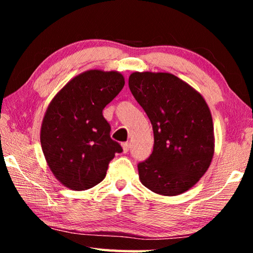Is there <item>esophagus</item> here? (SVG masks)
<instances>
[{"mask_svg": "<svg viewBox=\"0 0 253 253\" xmlns=\"http://www.w3.org/2000/svg\"><path fill=\"white\" fill-rule=\"evenodd\" d=\"M122 147H123V152L124 153H127L128 151H129L130 145H129V143H123L122 144Z\"/></svg>", "mask_w": 253, "mask_h": 253, "instance_id": "esophagus-1", "label": "esophagus"}]
</instances>
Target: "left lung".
Here are the masks:
<instances>
[{
	"label": "left lung",
	"instance_id": "obj_1",
	"mask_svg": "<svg viewBox=\"0 0 253 253\" xmlns=\"http://www.w3.org/2000/svg\"><path fill=\"white\" fill-rule=\"evenodd\" d=\"M154 131L153 153L138 164L144 186L160 195L193 187L214 155L212 115L201 93L169 72H132L128 80Z\"/></svg>",
	"mask_w": 253,
	"mask_h": 253
}]
</instances>
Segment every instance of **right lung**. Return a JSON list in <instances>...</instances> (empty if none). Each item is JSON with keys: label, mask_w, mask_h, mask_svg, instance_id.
Listing matches in <instances>:
<instances>
[{"label": "right lung", "mask_w": 253, "mask_h": 253, "mask_svg": "<svg viewBox=\"0 0 253 253\" xmlns=\"http://www.w3.org/2000/svg\"><path fill=\"white\" fill-rule=\"evenodd\" d=\"M124 84L118 71L87 70L50 101L41 125L42 152L54 177L70 190L84 191L100 183L115 154L123 152L110 138L102 110Z\"/></svg>", "instance_id": "obj_1"}]
</instances>
